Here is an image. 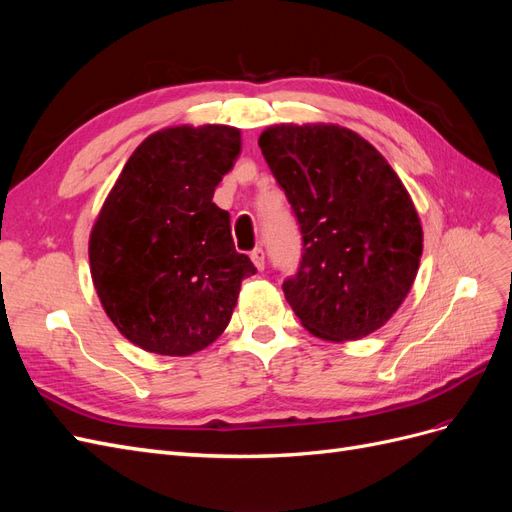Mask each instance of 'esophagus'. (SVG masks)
<instances>
[{
    "instance_id": "obj_1",
    "label": "esophagus",
    "mask_w": 512,
    "mask_h": 512,
    "mask_svg": "<svg viewBox=\"0 0 512 512\" xmlns=\"http://www.w3.org/2000/svg\"><path fill=\"white\" fill-rule=\"evenodd\" d=\"M250 258H252V262H254L258 271L265 269V250H262V247H254Z\"/></svg>"
}]
</instances>
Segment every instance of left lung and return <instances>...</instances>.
I'll list each match as a JSON object with an SVG mask.
<instances>
[{
  "label": "left lung",
  "mask_w": 512,
  "mask_h": 512,
  "mask_svg": "<svg viewBox=\"0 0 512 512\" xmlns=\"http://www.w3.org/2000/svg\"><path fill=\"white\" fill-rule=\"evenodd\" d=\"M258 145L301 230L297 273L282 284L294 314L331 342L374 333L406 299L423 254L404 183L339 126H275Z\"/></svg>",
  "instance_id": "1"
}]
</instances>
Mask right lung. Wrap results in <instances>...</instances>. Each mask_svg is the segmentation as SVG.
Instances as JSON below:
<instances>
[{"instance_id":"add662e5","label":"right lung","mask_w":512,"mask_h":512,"mask_svg":"<svg viewBox=\"0 0 512 512\" xmlns=\"http://www.w3.org/2000/svg\"><path fill=\"white\" fill-rule=\"evenodd\" d=\"M241 153L230 126L166 128L136 147L89 239L104 312L147 352L188 356L228 327L252 260L213 203Z\"/></svg>"}]
</instances>
